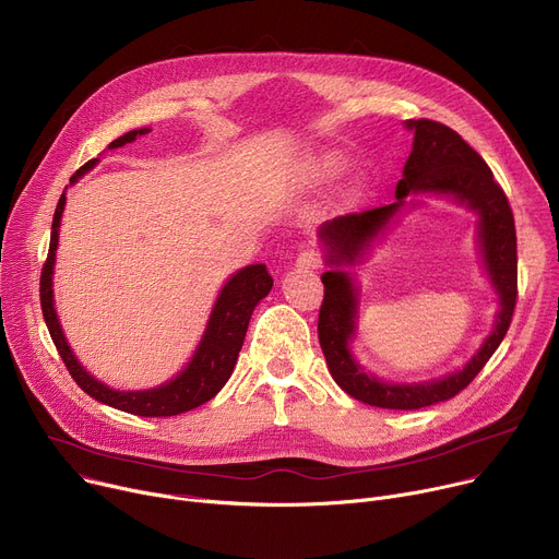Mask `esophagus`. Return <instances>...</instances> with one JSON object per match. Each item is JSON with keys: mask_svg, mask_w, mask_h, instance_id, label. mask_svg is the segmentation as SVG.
Listing matches in <instances>:
<instances>
[{"mask_svg": "<svg viewBox=\"0 0 559 559\" xmlns=\"http://www.w3.org/2000/svg\"><path fill=\"white\" fill-rule=\"evenodd\" d=\"M296 267H300V270H319L321 267V253H319V249H312V247L302 249L298 253V259H296Z\"/></svg>", "mask_w": 559, "mask_h": 559, "instance_id": "esophagus-1", "label": "esophagus"}]
</instances>
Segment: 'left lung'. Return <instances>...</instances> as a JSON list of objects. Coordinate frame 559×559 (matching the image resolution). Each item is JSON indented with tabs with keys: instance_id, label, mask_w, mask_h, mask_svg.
Wrapping results in <instances>:
<instances>
[{
	"instance_id": "1",
	"label": "left lung",
	"mask_w": 559,
	"mask_h": 559,
	"mask_svg": "<svg viewBox=\"0 0 559 559\" xmlns=\"http://www.w3.org/2000/svg\"><path fill=\"white\" fill-rule=\"evenodd\" d=\"M405 127L415 131V142L396 182L392 205L336 216L319 229L321 240L328 245V265L334 267L321 276L325 294L319 310V341L330 374L349 396L388 411H419L460 394L481 372L509 332L518 302L515 218L492 171L450 127L426 118L408 120ZM408 192L452 194L480 214V243L487 271L500 294V314L491 336L462 371L424 384H385L364 373L350 359L348 338L356 320L357 292L350 277L337 267L356 262L362 247L393 217Z\"/></svg>"
}]
</instances>
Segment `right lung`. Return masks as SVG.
<instances>
[{"label": "right lung", "instance_id": "1", "mask_svg": "<svg viewBox=\"0 0 559 559\" xmlns=\"http://www.w3.org/2000/svg\"><path fill=\"white\" fill-rule=\"evenodd\" d=\"M151 129H135L109 144V148H118L127 142H133L138 135L148 133ZM97 158L88 160L84 167H80L73 176L71 182H75L80 176H84ZM67 205V195H60V202L56 207L53 216V227H50V245H48V257L41 267L39 276V300H41V314L46 321V328L50 332V338H53L60 357L69 370V374L75 379V383L95 401L107 403L111 408H118L122 413H131L138 417H174L187 411L198 408V405L207 403L214 399L221 388L227 383V379L234 372L238 352L245 341V332L251 319L253 308L259 306V300H263L272 285L274 278L270 276L265 265H249L236 272L227 285L221 289L216 306L212 310L210 323L205 334H202V341L198 349L193 352L191 361L187 368L171 381L151 388V390H135V392H120L103 381H97L91 377L80 361L75 359V354L71 352L56 308H53V265H56V249H58V229H60V218Z\"/></svg>", "mask_w": 559, "mask_h": 559}]
</instances>
